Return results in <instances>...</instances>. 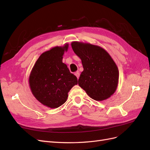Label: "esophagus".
Wrapping results in <instances>:
<instances>
[{"label": "esophagus", "mask_w": 150, "mask_h": 150, "mask_svg": "<svg viewBox=\"0 0 150 150\" xmlns=\"http://www.w3.org/2000/svg\"><path fill=\"white\" fill-rule=\"evenodd\" d=\"M75 76L77 77V78L78 79H79V76H80V73H79V71H76V72H75Z\"/></svg>", "instance_id": "esophagus-1"}]
</instances>
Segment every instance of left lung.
Wrapping results in <instances>:
<instances>
[{"label":"left lung","mask_w":150,"mask_h":150,"mask_svg":"<svg viewBox=\"0 0 150 150\" xmlns=\"http://www.w3.org/2000/svg\"><path fill=\"white\" fill-rule=\"evenodd\" d=\"M71 46L81 59L84 69L78 80L80 87L98 101L112 96L118 85L119 70L109 53L90 43L73 41Z\"/></svg>","instance_id":"1"}]
</instances>
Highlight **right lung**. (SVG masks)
Wrapping results in <instances>:
<instances>
[{"instance_id": "add662e5", "label": "right lung", "mask_w": 150, "mask_h": 150, "mask_svg": "<svg viewBox=\"0 0 150 150\" xmlns=\"http://www.w3.org/2000/svg\"><path fill=\"white\" fill-rule=\"evenodd\" d=\"M68 47L69 44L66 43L45 51L30 71L29 84L32 93L39 102L50 108L62 105L71 89L78 84L76 77L62 62Z\"/></svg>"}]
</instances>
